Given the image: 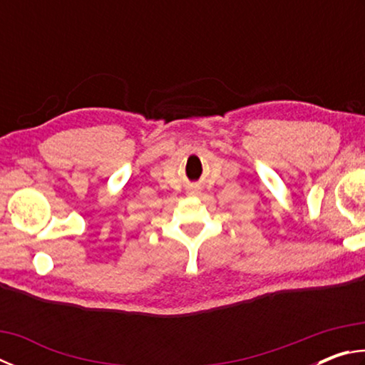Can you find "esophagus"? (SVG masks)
Returning <instances> with one entry per match:
<instances>
[{
	"label": "esophagus",
	"instance_id": "obj_1",
	"mask_svg": "<svg viewBox=\"0 0 365 365\" xmlns=\"http://www.w3.org/2000/svg\"><path fill=\"white\" fill-rule=\"evenodd\" d=\"M193 193H200V188H197V187H195V190H193Z\"/></svg>",
	"mask_w": 365,
	"mask_h": 365
}]
</instances>
